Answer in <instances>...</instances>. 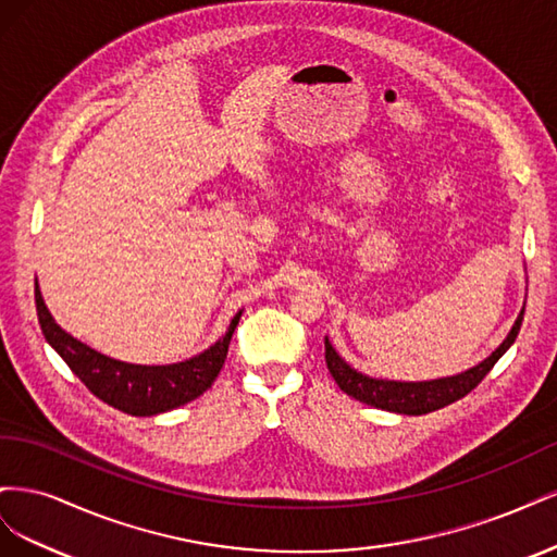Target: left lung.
<instances>
[{
	"mask_svg": "<svg viewBox=\"0 0 557 557\" xmlns=\"http://www.w3.org/2000/svg\"><path fill=\"white\" fill-rule=\"evenodd\" d=\"M522 315H525V307L520 309L516 323L511 332L507 334V339L499 344L491 352V358H485L476 367L467 369L462 374L446 376V379H434V381H385V379H372L358 369H352L339 352L334 350L330 339L325 336V362L332 379L336 385L350 397H356L362 404H369V407H376L383 411H393V413H404V416H423L436 409H444L448 404L462 399L469 395L474 387L485 379V374L491 372L495 362L511 348L516 342V336L522 325Z\"/></svg>",
	"mask_w": 557,
	"mask_h": 557,
	"instance_id": "8db88e82",
	"label": "left lung"
}]
</instances>
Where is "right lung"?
Segmentation results:
<instances>
[{
    "label": "right lung",
    "mask_w": 557,
    "mask_h": 557,
    "mask_svg": "<svg viewBox=\"0 0 557 557\" xmlns=\"http://www.w3.org/2000/svg\"><path fill=\"white\" fill-rule=\"evenodd\" d=\"M35 299L46 342L58 350V356L70 364L72 372L95 397L129 416H158L207 393L215 376L221 374L230 339L242 318L239 311L232 318L221 339L190 360L176 364H129L102 356V352L74 339L70 332H64L44 305L39 283H35Z\"/></svg>",
    "instance_id": "right-lung-1"
}]
</instances>
